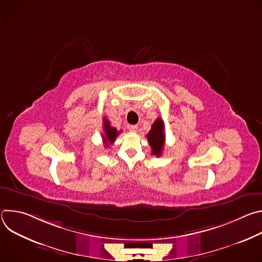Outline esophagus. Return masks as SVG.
<instances>
[{"mask_svg": "<svg viewBox=\"0 0 262 262\" xmlns=\"http://www.w3.org/2000/svg\"><path fill=\"white\" fill-rule=\"evenodd\" d=\"M138 126L137 125H128V130L129 132H137Z\"/></svg>", "mask_w": 262, "mask_h": 262, "instance_id": "34e87169", "label": "esophagus"}]
</instances>
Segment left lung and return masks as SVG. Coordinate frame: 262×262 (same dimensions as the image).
I'll return each instance as SVG.
<instances>
[{
	"instance_id": "obj_1",
	"label": "left lung",
	"mask_w": 262,
	"mask_h": 262,
	"mask_svg": "<svg viewBox=\"0 0 262 262\" xmlns=\"http://www.w3.org/2000/svg\"><path fill=\"white\" fill-rule=\"evenodd\" d=\"M164 122L161 118H158L151 125V129L146 135L149 145L151 146V152L157 157H161L164 145H165V134H164Z\"/></svg>"
}]
</instances>
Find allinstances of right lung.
Masks as SVG:
<instances>
[{
	"label": "right lung",
	"mask_w": 262,
	"mask_h": 262,
	"mask_svg": "<svg viewBox=\"0 0 262 262\" xmlns=\"http://www.w3.org/2000/svg\"><path fill=\"white\" fill-rule=\"evenodd\" d=\"M119 135V132L116 127H112L108 120L106 118H103V134H102V141L105 144V147L108 146V144H113Z\"/></svg>",
	"instance_id": "1"
}]
</instances>
